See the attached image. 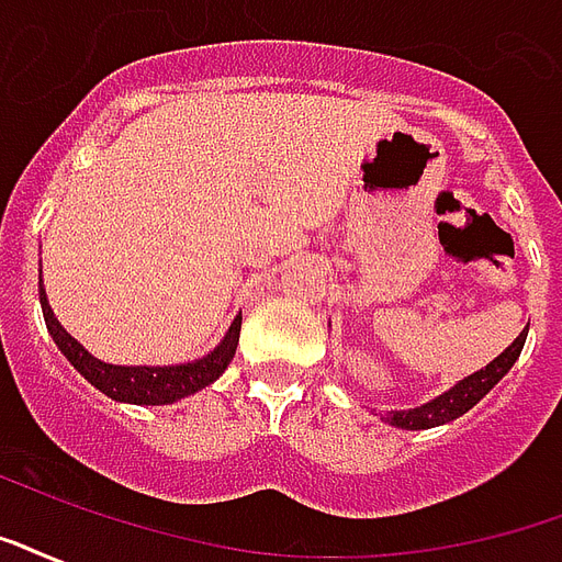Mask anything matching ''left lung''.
<instances>
[{"instance_id": "8db88e82", "label": "left lung", "mask_w": 562, "mask_h": 562, "mask_svg": "<svg viewBox=\"0 0 562 562\" xmlns=\"http://www.w3.org/2000/svg\"><path fill=\"white\" fill-rule=\"evenodd\" d=\"M525 338H528V329H521L519 338L509 345L501 357H495L486 368L474 371L465 380H460L457 385H451L445 395L427 401V404L415 406V409H395V413L385 415V422L392 427H401V430H430V427H439V424H448L453 418L465 415L474 404H481L483 397L490 395L495 383L501 376L507 374L509 368L516 366L521 348H525Z\"/></svg>"}]
</instances>
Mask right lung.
<instances>
[{
    "instance_id": "right-lung-1",
    "label": "right lung",
    "mask_w": 562,
    "mask_h": 562,
    "mask_svg": "<svg viewBox=\"0 0 562 562\" xmlns=\"http://www.w3.org/2000/svg\"><path fill=\"white\" fill-rule=\"evenodd\" d=\"M41 310L43 321L49 336L58 345L64 357L70 359V366L79 371L91 385H97L102 395H109L111 401L120 404H138V406H161L182 401V397L194 395L205 385H212L217 376L224 374L226 366L233 362L235 348H238V333H241V315H235V321L226 329L224 341L205 353L203 359L194 362H182V366H109L102 359L91 357L88 350L81 348L79 341L58 324L53 315V306L46 300V289L41 280Z\"/></svg>"
}]
</instances>
